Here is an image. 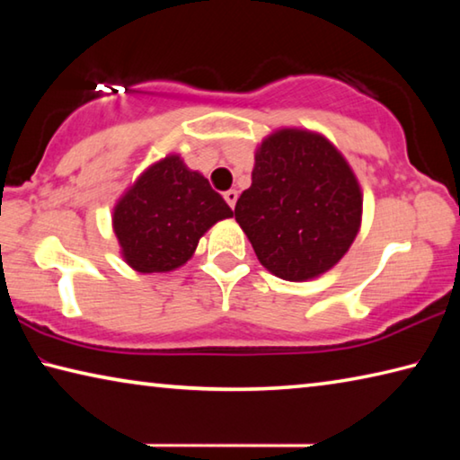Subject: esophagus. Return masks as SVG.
I'll return each instance as SVG.
<instances>
[{
  "label": "esophagus",
  "mask_w": 460,
  "mask_h": 460,
  "mask_svg": "<svg viewBox=\"0 0 460 460\" xmlns=\"http://www.w3.org/2000/svg\"><path fill=\"white\" fill-rule=\"evenodd\" d=\"M223 197H225V200H227V205L231 208H235V202H237V197H239L237 190H227V192L223 194Z\"/></svg>",
  "instance_id": "1"
}]
</instances>
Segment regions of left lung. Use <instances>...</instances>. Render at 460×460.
I'll return each mask as SVG.
<instances>
[{"mask_svg": "<svg viewBox=\"0 0 460 460\" xmlns=\"http://www.w3.org/2000/svg\"><path fill=\"white\" fill-rule=\"evenodd\" d=\"M363 215L359 181L323 134L282 128L255 150L252 186L235 221L263 268L288 282H306L337 266Z\"/></svg>", "mask_w": 460, "mask_h": 460, "instance_id": "obj_1", "label": "left lung"}]
</instances>
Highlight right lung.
Here are the masks:
<instances>
[{
  "label": "right lung",
  "instance_id": "add662e5",
  "mask_svg": "<svg viewBox=\"0 0 460 460\" xmlns=\"http://www.w3.org/2000/svg\"><path fill=\"white\" fill-rule=\"evenodd\" d=\"M233 211L178 154L147 166L113 207L121 258L139 274H164L192 258L199 239Z\"/></svg>",
  "mask_w": 460,
  "mask_h": 460
}]
</instances>
